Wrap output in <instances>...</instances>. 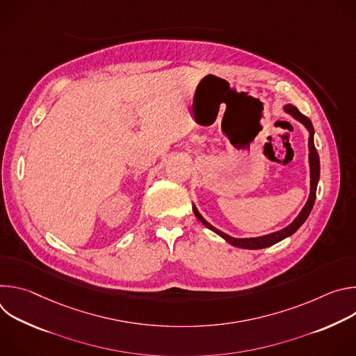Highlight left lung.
I'll return each mask as SVG.
<instances>
[{
	"instance_id": "left-lung-1",
	"label": "left lung",
	"mask_w": 356,
	"mask_h": 356,
	"mask_svg": "<svg viewBox=\"0 0 356 356\" xmlns=\"http://www.w3.org/2000/svg\"><path fill=\"white\" fill-rule=\"evenodd\" d=\"M284 113L290 114L294 120H297L298 122H301L306 129L309 131V165H310V195L309 200L306 202V206L301 209V211L298 213V216L293 220L291 224H289L287 227L268 234V235H262V236H255V238H234L222 231H220L218 228L213 227L204 217L200 214V211L197 210V207L193 204V211L195 214V217L204 224L209 229H211L213 232H216L217 235H220L222 239H225L228 243H231L232 246L241 248V249H262V248H268L272 246L280 241H283L284 238L293 235L302 224L304 221L307 220V217L310 216L313 206H314V201H316V191H317V184L320 180V158H318V152L314 146V127L312 124V121L306 117L302 115L294 106L287 104L283 107Z\"/></svg>"
}]
</instances>
